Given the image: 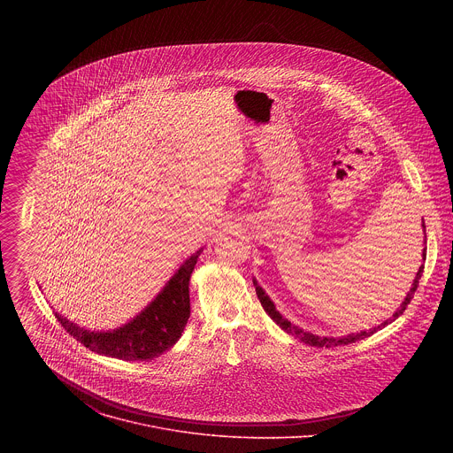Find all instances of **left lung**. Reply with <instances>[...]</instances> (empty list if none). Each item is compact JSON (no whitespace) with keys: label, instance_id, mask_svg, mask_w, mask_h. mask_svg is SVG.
Here are the masks:
<instances>
[{"label":"left lung","instance_id":"1","mask_svg":"<svg viewBox=\"0 0 453 453\" xmlns=\"http://www.w3.org/2000/svg\"><path fill=\"white\" fill-rule=\"evenodd\" d=\"M422 226L426 228V225H422ZM422 257H424V261H426V250H424ZM422 272H424V265H420V268H418V272H417V277H415V280H413V286H411L410 293L406 295V298H404V302H403L401 309H397V312L388 319V323H382V326H386V324L390 323V321L397 319V318L404 312V309L410 305V302H411V298H413V295H415V291H417V288H418V280H420V277H422ZM255 286H257V295H258V300L261 302V307H263V309H265V312L272 318V321H275V323L279 324L286 333L293 334V336H295V338H298L300 342H305V343H309V345H312V347H336V345H349V343H354V342H357V340H363V338L372 336L373 333H377V331L382 327V326H377V327H373V329L361 331V333H352V334L340 336V338H333V336H329V338H327V336H318V334L307 333V331H303L302 327H298V326L289 323L288 319H284V318L275 311V307H273L272 300L265 295V291L259 288L257 280H255Z\"/></svg>","mask_w":453,"mask_h":453}]
</instances>
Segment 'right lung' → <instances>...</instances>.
Masks as SVG:
<instances>
[{
  "label": "right lung",
  "instance_id": "add662e5",
  "mask_svg": "<svg viewBox=\"0 0 453 453\" xmlns=\"http://www.w3.org/2000/svg\"><path fill=\"white\" fill-rule=\"evenodd\" d=\"M202 251V250H200ZM187 259L174 277L167 282L164 291L129 324L115 331L90 333L81 329L56 314L58 321L65 331L73 334L92 352L124 359V361H146L169 350L181 336L190 318V275L194 272L196 258Z\"/></svg>",
  "mask_w": 453,
  "mask_h": 453
}]
</instances>
